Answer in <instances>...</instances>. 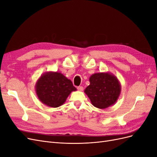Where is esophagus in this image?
Segmentation results:
<instances>
[{
    "instance_id": "esophagus-1",
    "label": "esophagus",
    "mask_w": 157,
    "mask_h": 157,
    "mask_svg": "<svg viewBox=\"0 0 157 157\" xmlns=\"http://www.w3.org/2000/svg\"><path fill=\"white\" fill-rule=\"evenodd\" d=\"M77 89H78V91H82L84 88H83L82 86H78V87H77Z\"/></svg>"
}]
</instances>
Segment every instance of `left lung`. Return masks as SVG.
Listing matches in <instances>:
<instances>
[{
	"mask_svg": "<svg viewBox=\"0 0 157 157\" xmlns=\"http://www.w3.org/2000/svg\"><path fill=\"white\" fill-rule=\"evenodd\" d=\"M90 85L84 90L92 105L104 109L115 104L121 92V85L115 75L109 72L96 73L89 78Z\"/></svg>",
	"mask_w": 157,
	"mask_h": 157,
	"instance_id": "8db88e82",
	"label": "left lung"
}]
</instances>
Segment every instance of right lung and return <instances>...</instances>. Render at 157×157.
Returning <instances> with one entry per match:
<instances>
[{"instance_id": "obj_1", "label": "right lung", "mask_w": 157, "mask_h": 157, "mask_svg": "<svg viewBox=\"0 0 157 157\" xmlns=\"http://www.w3.org/2000/svg\"><path fill=\"white\" fill-rule=\"evenodd\" d=\"M76 90L70 79L62 73L54 71H47L41 75L35 84L38 98L50 107L62 105L70 94Z\"/></svg>"}]
</instances>
